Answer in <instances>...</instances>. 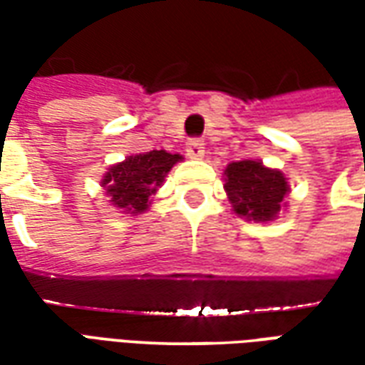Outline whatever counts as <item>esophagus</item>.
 Masks as SVG:
<instances>
[{
    "mask_svg": "<svg viewBox=\"0 0 365 365\" xmlns=\"http://www.w3.org/2000/svg\"><path fill=\"white\" fill-rule=\"evenodd\" d=\"M185 152H187L190 158H203V154H205L203 140H201V138H190V140H187V146H185Z\"/></svg>",
    "mask_w": 365,
    "mask_h": 365,
    "instance_id": "34e87169",
    "label": "esophagus"
}]
</instances>
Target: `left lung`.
I'll return each instance as SVG.
<instances>
[{"mask_svg": "<svg viewBox=\"0 0 365 365\" xmlns=\"http://www.w3.org/2000/svg\"><path fill=\"white\" fill-rule=\"evenodd\" d=\"M225 174V190L235 213L252 221H272L279 213L287 193L282 172L268 170L256 160H240L229 164Z\"/></svg>", "mask_w": 365, "mask_h": 365, "instance_id": "1", "label": "left lung"}]
</instances>
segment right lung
I'll use <instances>...</instances> for the list:
<instances>
[{
	"instance_id": "1",
	"label": "right lung",
	"mask_w": 365,
	"mask_h": 365,
	"mask_svg": "<svg viewBox=\"0 0 365 365\" xmlns=\"http://www.w3.org/2000/svg\"><path fill=\"white\" fill-rule=\"evenodd\" d=\"M180 154L166 150H150L136 156H128L125 162L109 168L103 178V187L111 197V203L128 213H143L148 207L152 193L164 182Z\"/></svg>"
}]
</instances>
